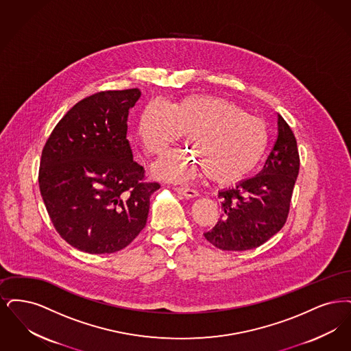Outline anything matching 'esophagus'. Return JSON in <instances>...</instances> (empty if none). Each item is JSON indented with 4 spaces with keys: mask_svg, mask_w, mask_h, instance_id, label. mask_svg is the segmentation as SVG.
Masks as SVG:
<instances>
[{
    "mask_svg": "<svg viewBox=\"0 0 351 351\" xmlns=\"http://www.w3.org/2000/svg\"><path fill=\"white\" fill-rule=\"evenodd\" d=\"M174 190L181 194L186 198H195L198 195V193L194 190V189H190V187H183V186H178V187H174Z\"/></svg>",
    "mask_w": 351,
    "mask_h": 351,
    "instance_id": "34e87169",
    "label": "esophagus"
}]
</instances>
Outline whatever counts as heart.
I'll return each mask as SVG.
<instances>
[{
	"label": "heart",
	"mask_w": 351,
	"mask_h": 351,
	"mask_svg": "<svg viewBox=\"0 0 351 351\" xmlns=\"http://www.w3.org/2000/svg\"><path fill=\"white\" fill-rule=\"evenodd\" d=\"M183 134L191 152L170 153L154 168L171 181L203 169L217 182L236 181L254 169L269 143L266 123L221 97L191 94L171 106L156 99L143 108L137 135L147 152L162 156Z\"/></svg>",
	"instance_id": "obj_1"
}]
</instances>
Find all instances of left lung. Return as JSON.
<instances>
[{
  "instance_id": "1",
  "label": "left lung",
  "mask_w": 351,
  "mask_h": 351,
  "mask_svg": "<svg viewBox=\"0 0 351 351\" xmlns=\"http://www.w3.org/2000/svg\"><path fill=\"white\" fill-rule=\"evenodd\" d=\"M300 167L296 138L278 114V136L257 176L219 193L221 219L204 233L208 243L232 252L265 244L286 224Z\"/></svg>"
}]
</instances>
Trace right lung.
I'll return each mask as SVG.
<instances>
[{
    "mask_svg": "<svg viewBox=\"0 0 351 351\" xmlns=\"http://www.w3.org/2000/svg\"><path fill=\"white\" fill-rule=\"evenodd\" d=\"M138 89L105 90L77 102L47 138L39 187L61 237L81 252L115 253L147 224V182L127 140L130 110Z\"/></svg>",
    "mask_w": 351,
    "mask_h": 351,
    "instance_id": "add662e5",
    "label": "right lung"
}]
</instances>
